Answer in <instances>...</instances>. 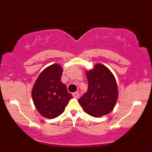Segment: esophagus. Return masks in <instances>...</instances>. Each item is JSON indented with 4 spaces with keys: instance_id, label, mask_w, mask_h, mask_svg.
I'll use <instances>...</instances> for the list:
<instances>
[{
    "instance_id": "obj_1",
    "label": "esophagus",
    "mask_w": 152,
    "mask_h": 152,
    "mask_svg": "<svg viewBox=\"0 0 152 152\" xmlns=\"http://www.w3.org/2000/svg\"><path fill=\"white\" fill-rule=\"evenodd\" d=\"M72 95H73V96L74 97V98H78V96H79V94H78V92L76 91V92H74V93H73Z\"/></svg>"
}]
</instances>
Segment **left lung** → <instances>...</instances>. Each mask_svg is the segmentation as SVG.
<instances>
[{"instance_id": "obj_1", "label": "left lung", "mask_w": 152, "mask_h": 152, "mask_svg": "<svg viewBox=\"0 0 152 152\" xmlns=\"http://www.w3.org/2000/svg\"><path fill=\"white\" fill-rule=\"evenodd\" d=\"M88 90L78 102L87 114L102 117L114 109L118 96L116 80L111 71L102 64L86 71Z\"/></svg>"}]
</instances>
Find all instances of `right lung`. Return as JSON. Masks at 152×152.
<instances>
[{"instance_id":"1","label":"right lung","mask_w":152,"mask_h":152,"mask_svg":"<svg viewBox=\"0 0 152 152\" xmlns=\"http://www.w3.org/2000/svg\"><path fill=\"white\" fill-rule=\"evenodd\" d=\"M62 73L60 64H52L41 71L33 86V102L43 117L54 118L58 116L73 98L61 80Z\"/></svg>"}]
</instances>
